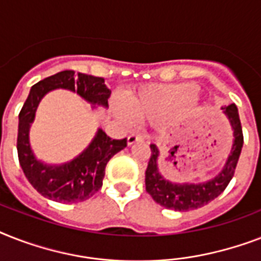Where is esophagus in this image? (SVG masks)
Returning a JSON list of instances; mask_svg holds the SVG:
<instances>
[{
    "label": "esophagus",
    "instance_id": "1",
    "mask_svg": "<svg viewBox=\"0 0 261 261\" xmlns=\"http://www.w3.org/2000/svg\"><path fill=\"white\" fill-rule=\"evenodd\" d=\"M142 141H143V137L141 134H138V133L128 135V138H127V143H128V145H133V143L135 142H142Z\"/></svg>",
    "mask_w": 261,
    "mask_h": 261
}]
</instances>
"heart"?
<instances>
[{"mask_svg":"<svg viewBox=\"0 0 261 261\" xmlns=\"http://www.w3.org/2000/svg\"><path fill=\"white\" fill-rule=\"evenodd\" d=\"M198 102V90L190 84H165L130 93L126 98L127 107L116 102L114 110L123 122H131L133 116L143 122H153L176 108L181 112H191Z\"/></svg>","mask_w":261,"mask_h":261,"instance_id":"heart-1","label":"heart"}]
</instances>
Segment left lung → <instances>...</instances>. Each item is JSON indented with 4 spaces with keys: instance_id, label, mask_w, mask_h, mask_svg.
Here are the masks:
<instances>
[{
    "instance_id": "left-lung-1",
    "label": "left lung",
    "mask_w": 261,
    "mask_h": 261,
    "mask_svg": "<svg viewBox=\"0 0 261 261\" xmlns=\"http://www.w3.org/2000/svg\"><path fill=\"white\" fill-rule=\"evenodd\" d=\"M222 111L229 119L231 128L234 131V142L231 146V151L225 167L218 176L213 180L200 184H174L168 181L161 176L157 168L159 160V149L151 143V155L147 164L146 173H145V184H146L147 194L154 199V202L161 204L165 208L174 211H188L195 210L204 206L217 196L222 194L227 184L230 182L231 177L234 176L236 167L239 163L241 149L244 145L243 127L240 122L239 110L236 104L222 107Z\"/></svg>"
}]
</instances>
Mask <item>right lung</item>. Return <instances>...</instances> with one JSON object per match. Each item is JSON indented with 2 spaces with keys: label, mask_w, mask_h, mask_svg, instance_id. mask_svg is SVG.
<instances>
[{
  "label": "right lung",
  "mask_w": 261,
  "mask_h": 261,
  "mask_svg": "<svg viewBox=\"0 0 261 261\" xmlns=\"http://www.w3.org/2000/svg\"><path fill=\"white\" fill-rule=\"evenodd\" d=\"M58 88L77 92L90 104L108 107L111 90L101 77L63 70L39 81L32 87L18 114V161L28 181L44 198L59 203L84 202L101 188L107 164L127 146V138L112 139L98 128L89 146L70 163L47 165L35 159L28 138L30 126L43 96Z\"/></svg>",
  "instance_id": "right-lung-1"
}]
</instances>
